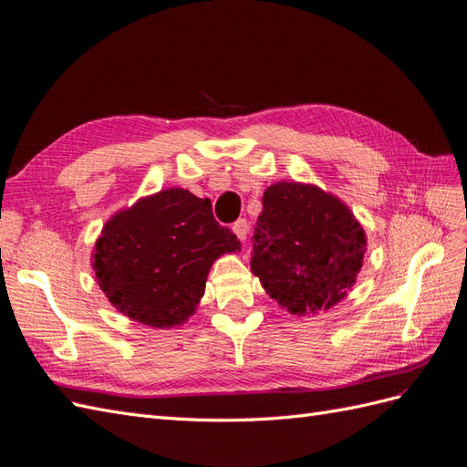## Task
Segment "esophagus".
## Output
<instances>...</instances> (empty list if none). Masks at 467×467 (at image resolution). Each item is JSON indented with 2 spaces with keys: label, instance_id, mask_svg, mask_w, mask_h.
<instances>
[{
  "label": "esophagus",
  "instance_id": "esophagus-1",
  "mask_svg": "<svg viewBox=\"0 0 467 467\" xmlns=\"http://www.w3.org/2000/svg\"><path fill=\"white\" fill-rule=\"evenodd\" d=\"M234 234L237 235V240H240V242H245V240H247V234H249V223H247V220H245V218L237 220V222L234 223Z\"/></svg>",
  "mask_w": 467,
  "mask_h": 467
}]
</instances>
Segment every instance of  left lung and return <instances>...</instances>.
I'll list each match as a JSON object with an SVG mask.
<instances>
[{
  "instance_id": "1",
  "label": "left lung",
  "mask_w": 467,
  "mask_h": 467,
  "mask_svg": "<svg viewBox=\"0 0 467 467\" xmlns=\"http://www.w3.org/2000/svg\"><path fill=\"white\" fill-rule=\"evenodd\" d=\"M252 242V271L291 315H315L345 299L367 252L365 230L348 206L299 182L264 192Z\"/></svg>"
}]
</instances>
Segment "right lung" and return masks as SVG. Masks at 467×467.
<instances>
[{"instance_id": "add662e5", "label": "right lung", "mask_w": 467, "mask_h": 467, "mask_svg": "<svg viewBox=\"0 0 467 467\" xmlns=\"http://www.w3.org/2000/svg\"><path fill=\"white\" fill-rule=\"evenodd\" d=\"M240 245L213 220L208 198L168 188L112 215L95 244L93 269L117 311L168 328L194 315L212 264Z\"/></svg>"}]
</instances>
